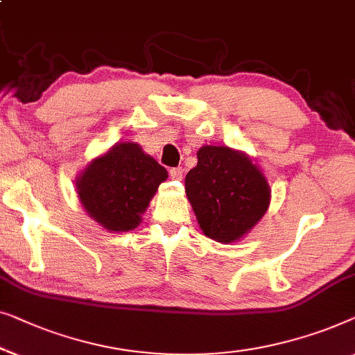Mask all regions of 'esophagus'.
I'll return each instance as SVG.
<instances>
[{"mask_svg": "<svg viewBox=\"0 0 355 355\" xmlns=\"http://www.w3.org/2000/svg\"><path fill=\"white\" fill-rule=\"evenodd\" d=\"M171 178L172 180H182L183 178V168L182 167H175V168H171Z\"/></svg>", "mask_w": 355, "mask_h": 355, "instance_id": "obj_1", "label": "esophagus"}]
</instances>
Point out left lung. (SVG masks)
Masks as SVG:
<instances>
[{"label": "left lung", "mask_w": 355, "mask_h": 355, "mask_svg": "<svg viewBox=\"0 0 355 355\" xmlns=\"http://www.w3.org/2000/svg\"><path fill=\"white\" fill-rule=\"evenodd\" d=\"M184 193L199 228L218 243L246 236L270 206L272 189L246 153L228 146H201L198 166L184 178Z\"/></svg>", "instance_id": "obj_1"}]
</instances>
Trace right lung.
<instances>
[{"mask_svg":"<svg viewBox=\"0 0 355 355\" xmlns=\"http://www.w3.org/2000/svg\"><path fill=\"white\" fill-rule=\"evenodd\" d=\"M168 173L138 143L121 141L78 173L77 194L85 212L111 233L141 223L149 201Z\"/></svg>","mask_w":355,"mask_h":355,"instance_id":"right-lung-1","label":"right lung"}]
</instances>
